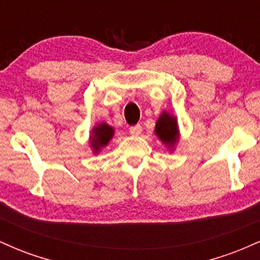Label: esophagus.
Masks as SVG:
<instances>
[{"label":"esophagus","instance_id":"esophagus-1","mask_svg":"<svg viewBox=\"0 0 260 260\" xmlns=\"http://www.w3.org/2000/svg\"><path fill=\"white\" fill-rule=\"evenodd\" d=\"M129 132L131 134H139L140 132H142V126L140 124H136V126H132L129 128Z\"/></svg>","mask_w":260,"mask_h":260}]
</instances>
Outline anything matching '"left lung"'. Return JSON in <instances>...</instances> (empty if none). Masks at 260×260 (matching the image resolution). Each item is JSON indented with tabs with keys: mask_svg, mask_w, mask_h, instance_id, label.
Wrapping results in <instances>:
<instances>
[{
	"mask_svg": "<svg viewBox=\"0 0 260 260\" xmlns=\"http://www.w3.org/2000/svg\"><path fill=\"white\" fill-rule=\"evenodd\" d=\"M155 133H156V136L161 139V142H164L165 144H169L172 147L178 137L177 121H176L174 116H171L170 113L164 112L156 122Z\"/></svg>",
	"mask_w": 260,
	"mask_h": 260,
	"instance_id": "8db88e82",
	"label": "left lung"
}]
</instances>
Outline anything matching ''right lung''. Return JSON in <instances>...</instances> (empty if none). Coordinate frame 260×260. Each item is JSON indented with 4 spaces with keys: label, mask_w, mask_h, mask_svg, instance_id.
<instances>
[{
    "label": "right lung",
    "mask_w": 260,
    "mask_h": 260,
    "mask_svg": "<svg viewBox=\"0 0 260 260\" xmlns=\"http://www.w3.org/2000/svg\"><path fill=\"white\" fill-rule=\"evenodd\" d=\"M113 136L112 127H110L106 123H100L99 126L95 127L92 129V137H91V147L94 148L95 153L99 151L100 148L105 147L110 139Z\"/></svg>",
    "instance_id": "1"
}]
</instances>
